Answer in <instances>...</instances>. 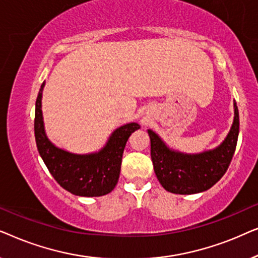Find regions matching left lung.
Wrapping results in <instances>:
<instances>
[{
  "label": "left lung",
  "instance_id": "8db88e82",
  "mask_svg": "<svg viewBox=\"0 0 258 258\" xmlns=\"http://www.w3.org/2000/svg\"><path fill=\"white\" fill-rule=\"evenodd\" d=\"M239 132L238 109L231 130L220 147L211 151L184 155L168 149L156 134L148 130L154 170L162 186L169 192L190 195L204 191L220 181L234 156Z\"/></svg>",
  "mask_w": 258,
  "mask_h": 258
}]
</instances>
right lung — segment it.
Wrapping results in <instances>:
<instances>
[{"mask_svg": "<svg viewBox=\"0 0 258 258\" xmlns=\"http://www.w3.org/2000/svg\"><path fill=\"white\" fill-rule=\"evenodd\" d=\"M42 83L35 107V140L48 170L63 189L77 196L96 197L107 195L117 184L123 150L129 136L140 129L137 123L119 126L100 153L74 155L58 149L47 139L41 110Z\"/></svg>", "mask_w": 258, "mask_h": 258, "instance_id": "right-lung-1", "label": "right lung"}]
</instances>
